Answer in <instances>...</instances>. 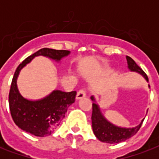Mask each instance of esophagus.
Returning a JSON list of instances; mask_svg holds the SVG:
<instances>
[{"label": "esophagus", "mask_w": 159, "mask_h": 159, "mask_svg": "<svg viewBox=\"0 0 159 159\" xmlns=\"http://www.w3.org/2000/svg\"><path fill=\"white\" fill-rule=\"evenodd\" d=\"M86 97V89H85V88H82V89H80L79 91L77 92L76 98H77V100H79L82 99V98H83V97Z\"/></svg>", "instance_id": "1"}]
</instances>
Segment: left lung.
Returning a JSON list of instances; mask_svg holds the SVG:
<instances>
[{"label":"left lung","instance_id":"8db88e82","mask_svg":"<svg viewBox=\"0 0 159 159\" xmlns=\"http://www.w3.org/2000/svg\"><path fill=\"white\" fill-rule=\"evenodd\" d=\"M126 58H127V62H128L129 68L131 71H134V72L141 73L145 77V79L148 81V76L143 72V69L139 67L137 63L130 57L127 56ZM92 100L94 101V97H92ZM92 123L94 134L100 141L107 143H117L125 141L126 139L134 135L139 130V129L143 124V121L139 125L136 126L135 128L125 129L117 127L106 120L101 113L98 105L93 102L92 103Z\"/></svg>","mask_w":159,"mask_h":159}]
</instances>
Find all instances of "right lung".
I'll return each instance as SVG.
<instances>
[{
	"label": "right lung",
	"instance_id": "right-lung-1",
	"mask_svg": "<svg viewBox=\"0 0 159 159\" xmlns=\"http://www.w3.org/2000/svg\"><path fill=\"white\" fill-rule=\"evenodd\" d=\"M67 50H56L43 48L26 57L16 68L9 92V106L11 117L19 128L38 137L50 135L65 117L67 109L75 102L76 91L64 92L54 91L48 97L31 102L19 93L16 79L20 71L34 57L43 55L58 61L69 54Z\"/></svg>",
	"mask_w": 159,
	"mask_h": 159
}]
</instances>
